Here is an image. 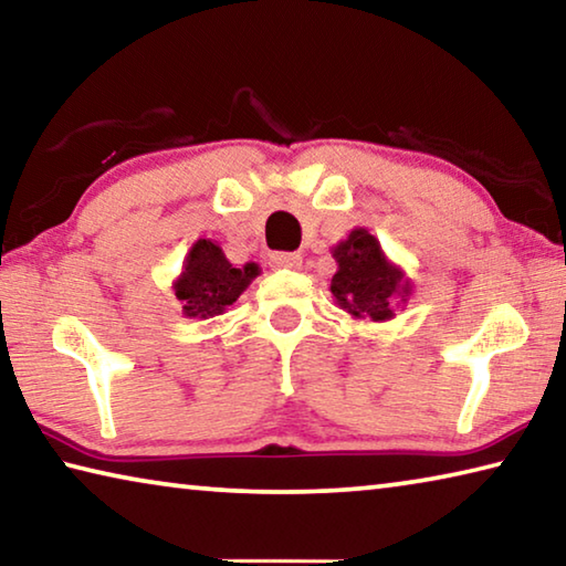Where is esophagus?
Listing matches in <instances>:
<instances>
[{"instance_id": "1", "label": "esophagus", "mask_w": 566, "mask_h": 566, "mask_svg": "<svg viewBox=\"0 0 566 566\" xmlns=\"http://www.w3.org/2000/svg\"><path fill=\"white\" fill-rule=\"evenodd\" d=\"M270 262L276 270H300L302 266V256L294 252H272Z\"/></svg>"}]
</instances>
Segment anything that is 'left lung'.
Returning a JSON list of instances; mask_svg holds the SVG:
<instances>
[{
  "label": "left lung",
  "instance_id": "left-lung-1",
  "mask_svg": "<svg viewBox=\"0 0 566 566\" xmlns=\"http://www.w3.org/2000/svg\"><path fill=\"white\" fill-rule=\"evenodd\" d=\"M337 274L329 290L344 312L357 319L385 322L395 317V304L407 302L411 284L405 272L381 252L379 239L367 229H352L349 237L334 247Z\"/></svg>",
  "mask_w": 566,
  "mask_h": 566
}]
</instances>
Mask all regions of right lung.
Masks as SVG:
<instances>
[{"label":"right lung","instance_id":"1","mask_svg":"<svg viewBox=\"0 0 566 566\" xmlns=\"http://www.w3.org/2000/svg\"><path fill=\"white\" fill-rule=\"evenodd\" d=\"M260 274L256 264H244L242 270L229 260L222 252V247L214 244L212 239H197L191 244L185 270L175 282L177 300L181 302L185 317H214L222 314L229 304L239 300L249 282Z\"/></svg>","mask_w":566,"mask_h":566}]
</instances>
